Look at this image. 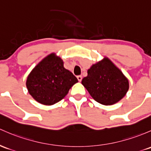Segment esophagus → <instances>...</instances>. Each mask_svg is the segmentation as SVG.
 Returning <instances> with one entry per match:
<instances>
[{
  "label": "esophagus",
  "mask_w": 151,
  "mask_h": 151,
  "mask_svg": "<svg viewBox=\"0 0 151 151\" xmlns=\"http://www.w3.org/2000/svg\"><path fill=\"white\" fill-rule=\"evenodd\" d=\"M77 80H78L79 82H81V81H82V76H80V75L77 76Z\"/></svg>",
  "instance_id": "esophagus-1"
}]
</instances>
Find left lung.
Wrapping results in <instances>:
<instances>
[{"label":"left lung","instance_id":"obj_1","mask_svg":"<svg viewBox=\"0 0 151 151\" xmlns=\"http://www.w3.org/2000/svg\"><path fill=\"white\" fill-rule=\"evenodd\" d=\"M82 84L95 101L106 106L119 101L129 89L127 79L108 58L93 65Z\"/></svg>","mask_w":151,"mask_h":151}]
</instances>
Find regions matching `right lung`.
Listing matches in <instances>:
<instances>
[{"label": "right lung", "instance_id": "1", "mask_svg": "<svg viewBox=\"0 0 151 151\" xmlns=\"http://www.w3.org/2000/svg\"><path fill=\"white\" fill-rule=\"evenodd\" d=\"M77 82V77L63 67L62 60L52 53L31 71L26 85L35 101L49 106L61 101Z\"/></svg>", "mask_w": 151, "mask_h": 151}]
</instances>
